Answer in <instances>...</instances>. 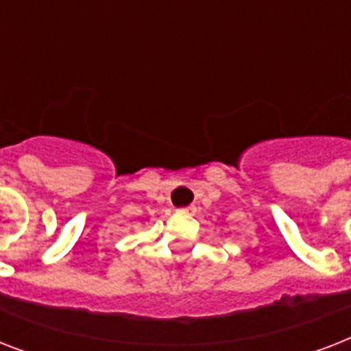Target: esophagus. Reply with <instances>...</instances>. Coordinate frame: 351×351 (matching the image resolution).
I'll return each instance as SVG.
<instances>
[{
  "label": "esophagus",
  "instance_id": "esophagus-1",
  "mask_svg": "<svg viewBox=\"0 0 351 351\" xmlns=\"http://www.w3.org/2000/svg\"><path fill=\"white\" fill-rule=\"evenodd\" d=\"M195 211H197V209H195V206H187V208L178 209V213H182V215H195Z\"/></svg>",
  "mask_w": 351,
  "mask_h": 351
}]
</instances>
